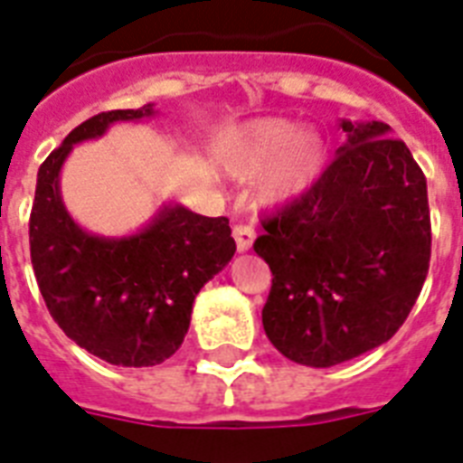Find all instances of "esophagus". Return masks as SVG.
Masks as SVG:
<instances>
[{
	"instance_id": "1",
	"label": "esophagus",
	"mask_w": 463,
	"mask_h": 463,
	"mask_svg": "<svg viewBox=\"0 0 463 463\" xmlns=\"http://www.w3.org/2000/svg\"><path fill=\"white\" fill-rule=\"evenodd\" d=\"M234 239H236V249H239V253H246V250H250V246H253V241H255L253 227H250V224H236Z\"/></svg>"
}]
</instances>
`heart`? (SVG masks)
<instances>
[{
	"label": "heart",
	"instance_id": "1",
	"mask_svg": "<svg viewBox=\"0 0 463 463\" xmlns=\"http://www.w3.org/2000/svg\"><path fill=\"white\" fill-rule=\"evenodd\" d=\"M327 160V143L316 128L289 119H255L229 133L220 147L222 169L236 181H258L262 205H284L303 195Z\"/></svg>",
	"mask_w": 463,
	"mask_h": 463
}]
</instances>
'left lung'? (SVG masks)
Returning a JSON list of instances; mask_svg holds the SVG:
<instances>
[{
	"label": "left lung",
	"instance_id": "1",
	"mask_svg": "<svg viewBox=\"0 0 463 463\" xmlns=\"http://www.w3.org/2000/svg\"><path fill=\"white\" fill-rule=\"evenodd\" d=\"M323 176L272 217L255 253L272 269L265 335L294 364L330 368L404 325L430 262L428 186L383 121L342 119Z\"/></svg>",
	"mask_w": 463,
	"mask_h": 463
}]
</instances>
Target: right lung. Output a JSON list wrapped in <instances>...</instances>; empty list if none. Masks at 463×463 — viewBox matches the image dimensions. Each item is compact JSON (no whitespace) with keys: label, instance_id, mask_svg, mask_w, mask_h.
Instances as JSON below:
<instances>
[{"label":"right lung","instance_id":"obj_1","mask_svg":"<svg viewBox=\"0 0 463 463\" xmlns=\"http://www.w3.org/2000/svg\"><path fill=\"white\" fill-rule=\"evenodd\" d=\"M153 105L95 114L40 165L31 213V260L54 323L92 356L147 368L179 349L198 291L234 258L227 217H203L165 203L128 236H98L73 220L59 174L73 146L117 121L155 117Z\"/></svg>","mask_w":463,"mask_h":463}]
</instances>
